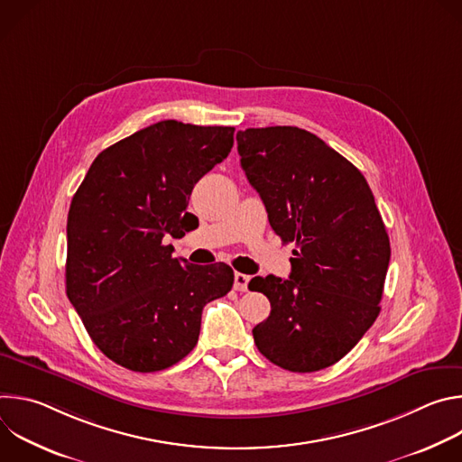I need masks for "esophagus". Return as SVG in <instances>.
<instances>
[{
  "mask_svg": "<svg viewBox=\"0 0 462 462\" xmlns=\"http://www.w3.org/2000/svg\"><path fill=\"white\" fill-rule=\"evenodd\" d=\"M248 282H250V276L236 273V276H234V289L239 291V292H246L248 291Z\"/></svg>",
  "mask_w": 462,
  "mask_h": 462,
  "instance_id": "obj_1",
  "label": "esophagus"
}]
</instances>
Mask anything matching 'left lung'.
Instances as JSON below:
<instances>
[{
  "mask_svg": "<svg viewBox=\"0 0 462 462\" xmlns=\"http://www.w3.org/2000/svg\"><path fill=\"white\" fill-rule=\"evenodd\" d=\"M248 182L283 243L291 276L254 278L271 301L252 328L259 353L292 373L344 358L380 312L391 246L373 191L356 166L294 125L237 131Z\"/></svg>",
  "mask_w": 462,
  "mask_h": 462,
  "instance_id": "left-lung-1",
  "label": "left lung"
}]
</instances>
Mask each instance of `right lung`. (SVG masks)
Returning <instances> with one entry per match:
<instances>
[{
  "mask_svg": "<svg viewBox=\"0 0 462 462\" xmlns=\"http://www.w3.org/2000/svg\"><path fill=\"white\" fill-rule=\"evenodd\" d=\"M234 131L152 124L98 153L73 197L65 291L95 346L129 371L182 360L199 340L203 307L232 289L228 265H188L166 239L193 228L189 193L226 159Z\"/></svg>",
  "mask_w": 462,
  "mask_h": 462,
  "instance_id": "right-lung-1",
  "label": "right lung"
}]
</instances>
